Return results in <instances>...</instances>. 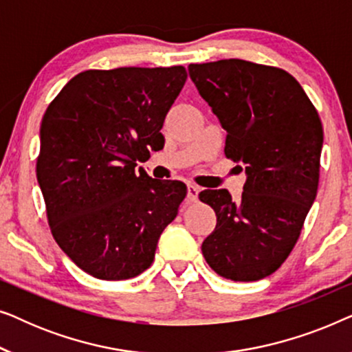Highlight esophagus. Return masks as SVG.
<instances>
[{
	"mask_svg": "<svg viewBox=\"0 0 352 352\" xmlns=\"http://www.w3.org/2000/svg\"><path fill=\"white\" fill-rule=\"evenodd\" d=\"M199 192H200V189L195 184L187 186V199H189V201L199 200Z\"/></svg>",
	"mask_w": 352,
	"mask_h": 352,
	"instance_id": "esophagus-1",
	"label": "esophagus"
}]
</instances>
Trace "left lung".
<instances>
[{
	"label": "left lung",
	"mask_w": 352,
	"mask_h": 352,
	"mask_svg": "<svg viewBox=\"0 0 352 352\" xmlns=\"http://www.w3.org/2000/svg\"><path fill=\"white\" fill-rule=\"evenodd\" d=\"M190 78L226 136V157L247 171L242 199L206 189L216 213L201 253L235 282L271 276L292 253L319 187L324 129L301 85L278 67L242 59L190 64Z\"/></svg>",
	"instance_id": "1"
}]
</instances>
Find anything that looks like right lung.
Returning a JSON list of instances; mask_svg holds the SVG:
<instances>
[{"label": "right lung", "instance_id": "right-lung-1", "mask_svg": "<svg viewBox=\"0 0 352 352\" xmlns=\"http://www.w3.org/2000/svg\"><path fill=\"white\" fill-rule=\"evenodd\" d=\"M187 80L182 65L120 67L74 76L41 120L36 177L51 234L100 280L151 267L158 239L186 199L181 181L136 175Z\"/></svg>", "mask_w": 352, "mask_h": 352}]
</instances>
